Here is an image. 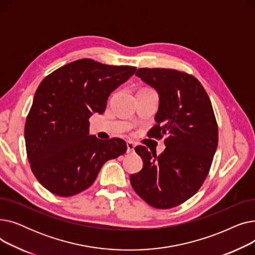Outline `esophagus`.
<instances>
[{"instance_id":"1","label":"esophagus","mask_w":255,"mask_h":255,"mask_svg":"<svg viewBox=\"0 0 255 255\" xmlns=\"http://www.w3.org/2000/svg\"><path fill=\"white\" fill-rule=\"evenodd\" d=\"M134 148H135V144L132 141L127 142V153L128 154H132L133 152H134Z\"/></svg>"}]
</instances>
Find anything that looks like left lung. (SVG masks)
<instances>
[{
  "label": "left lung",
  "mask_w": 255,
  "mask_h": 255,
  "mask_svg": "<svg viewBox=\"0 0 255 255\" xmlns=\"http://www.w3.org/2000/svg\"><path fill=\"white\" fill-rule=\"evenodd\" d=\"M135 74L159 94L157 124L150 136H165L166 148L157 156L136 146L143 167L130 182L146 204L175 208L193 196L208 176L218 145L215 114L204 87L191 74L165 68H139Z\"/></svg>",
  "instance_id": "left-lung-1"
}]
</instances>
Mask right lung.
Masks as SVG:
<instances>
[{
  "label": "right lung",
  "instance_id": "obj_1",
  "mask_svg": "<svg viewBox=\"0 0 255 255\" xmlns=\"http://www.w3.org/2000/svg\"><path fill=\"white\" fill-rule=\"evenodd\" d=\"M135 70L80 59L40 83L26 116L24 139L34 176L48 191L67 197L86 190L107 160L127 151L123 139L89 135V119L104 113L111 93Z\"/></svg>",
  "mask_w": 255,
  "mask_h": 255
}]
</instances>
